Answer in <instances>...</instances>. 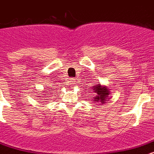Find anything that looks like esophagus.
Wrapping results in <instances>:
<instances>
[{"mask_svg": "<svg viewBox=\"0 0 154 154\" xmlns=\"http://www.w3.org/2000/svg\"><path fill=\"white\" fill-rule=\"evenodd\" d=\"M74 82H75L74 79H71V84H74Z\"/></svg>", "mask_w": 154, "mask_h": 154, "instance_id": "1", "label": "esophagus"}]
</instances>
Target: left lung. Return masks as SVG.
Masks as SVG:
<instances>
[{"label":"left lung","instance_id":"left-lung-1","mask_svg":"<svg viewBox=\"0 0 154 154\" xmlns=\"http://www.w3.org/2000/svg\"><path fill=\"white\" fill-rule=\"evenodd\" d=\"M93 91L96 94L93 99V101L99 103L100 104L104 103L105 101H108L107 98L109 97V94H110V91L108 87L102 86L100 84H98L93 87Z\"/></svg>","mask_w":154,"mask_h":154}]
</instances>
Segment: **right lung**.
Wrapping results in <instances>:
<instances>
[{"instance_id": "right-lung-1", "label": "right lung", "mask_w": 154, "mask_h": 154, "mask_svg": "<svg viewBox=\"0 0 154 154\" xmlns=\"http://www.w3.org/2000/svg\"><path fill=\"white\" fill-rule=\"evenodd\" d=\"M44 100H49V99L47 97H45V99H44ZM44 102H45V101H44Z\"/></svg>"}]
</instances>
